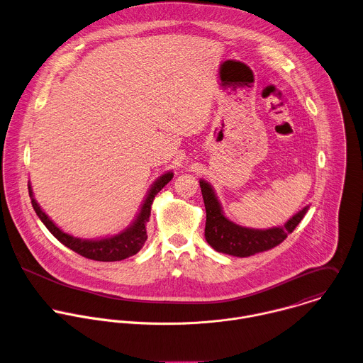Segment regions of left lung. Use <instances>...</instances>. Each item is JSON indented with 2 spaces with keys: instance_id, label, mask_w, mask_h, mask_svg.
Returning a JSON list of instances; mask_svg holds the SVG:
<instances>
[{
  "instance_id": "1",
  "label": "left lung",
  "mask_w": 363,
  "mask_h": 363,
  "mask_svg": "<svg viewBox=\"0 0 363 363\" xmlns=\"http://www.w3.org/2000/svg\"><path fill=\"white\" fill-rule=\"evenodd\" d=\"M205 209H206V226H205V239L206 242L219 253L236 256V257H249L256 253H262L279 246L286 238L297 228L303 220L310 206H306L284 226L272 228V229H250L239 226L230 222L222 211V206L212 189V186L201 179L199 181Z\"/></svg>"
}]
</instances>
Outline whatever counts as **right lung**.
Masks as SVG:
<instances>
[{"mask_svg":"<svg viewBox=\"0 0 363 363\" xmlns=\"http://www.w3.org/2000/svg\"><path fill=\"white\" fill-rule=\"evenodd\" d=\"M174 174L172 172H167L164 175H161L151 186L140 213L137 215V219L133 222V225L130 228H127L125 230H123L121 233L111 236V238H104V239H99V240H86V239H79V238H73L67 233H65L63 230H60L49 218L48 215L40 209V206L36 203V201L33 199V194L30 189V185H28L29 189V196H30V202L33 206V211L36 212V215L39 216V219L42 220V223L48 228V230L66 247H69L70 250L76 252L77 255L90 259V260H97V262H118V260H124L130 256H134L135 253H138L145 240H147V222L150 219L151 215V205L152 201L155 198V195L172 179Z\"/></svg>","mask_w":363,"mask_h":363,"instance_id":"right-lung-1","label":"right lung"}]
</instances>
